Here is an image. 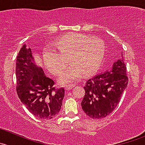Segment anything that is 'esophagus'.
I'll return each mask as SVG.
<instances>
[{
    "mask_svg": "<svg viewBox=\"0 0 145 145\" xmlns=\"http://www.w3.org/2000/svg\"><path fill=\"white\" fill-rule=\"evenodd\" d=\"M72 88H73V86H67L65 88V90L69 91V90H70V89H72Z\"/></svg>",
    "mask_w": 145,
    "mask_h": 145,
    "instance_id": "1",
    "label": "esophagus"
}]
</instances>
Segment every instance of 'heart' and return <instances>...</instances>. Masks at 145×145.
Masks as SVG:
<instances>
[{
	"label": "heart",
	"mask_w": 145,
	"mask_h": 145,
	"mask_svg": "<svg viewBox=\"0 0 145 145\" xmlns=\"http://www.w3.org/2000/svg\"><path fill=\"white\" fill-rule=\"evenodd\" d=\"M56 49L44 50L43 63L51 74L58 76L67 66L65 58L71 65L62 74L59 84L69 85L82 78L94 74L104 61L106 53L105 43L98 38L70 33L58 38L54 45Z\"/></svg>",
	"instance_id": "1"
}]
</instances>
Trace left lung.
Returning <instances> with one entry per match:
<instances>
[{"instance_id": "1", "label": "left lung", "mask_w": 145, "mask_h": 145, "mask_svg": "<svg viewBox=\"0 0 145 145\" xmlns=\"http://www.w3.org/2000/svg\"><path fill=\"white\" fill-rule=\"evenodd\" d=\"M128 80L123 57L114 63L110 71L88 80L81 103L85 114L92 119H102L110 115L118 106Z\"/></svg>"}]
</instances>
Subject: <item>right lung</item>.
<instances>
[{"mask_svg":"<svg viewBox=\"0 0 145 145\" xmlns=\"http://www.w3.org/2000/svg\"><path fill=\"white\" fill-rule=\"evenodd\" d=\"M16 91L30 113L42 120L55 118L60 112L65 96L63 88L56 89L54 81L36 65L30 48L23 45L16 57Z\"/></svg>","mask_w":145,"mask_h":145,"instance_id":"obj_1","label":"right lung"}]
</instances>
